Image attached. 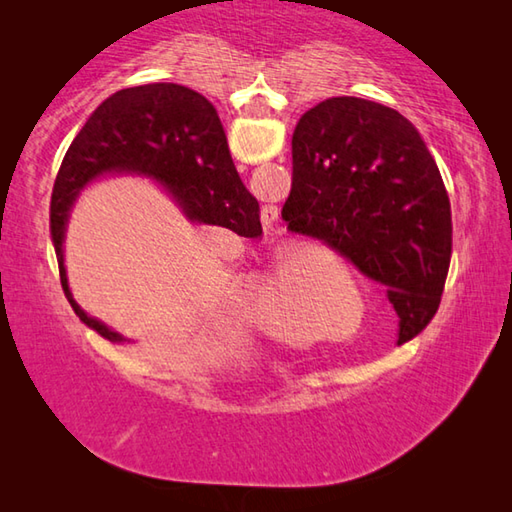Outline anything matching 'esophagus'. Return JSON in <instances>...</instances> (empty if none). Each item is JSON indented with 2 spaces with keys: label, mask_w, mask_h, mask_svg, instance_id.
<instances>
[{
  "label": "esophagus",
  "mask_w": 512,
  "mask_h": 512,
  "mask_svg": "<svg viewBox=\"0 0 512 512\" xmlns=\"http://www.w3.org/2000/svg\"><path fill=\"white\" fill-rule=\"evenodd\" d=\"M273 216H275V214H273Z\"/></svg>",
  "instance_id": "1"
}]
</instances>
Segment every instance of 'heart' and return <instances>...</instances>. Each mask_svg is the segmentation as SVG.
Instances as JSON below:
<instances>
[{"instance_id": "b5f03b06", "label": "heart", "mask_w": 512, "mask_h": 512, "mask_svg": "<svg viewBox=\"0 0 512 512\" xmlns=\"http://www.w3.org/2000/svg\"><path fill=\"white\" fill-rule=\"evenodd\" d=\"M302 273L293 266L291 257H280L264 277L253 284L250 298L257 323L275 336H296V311L300 305L298 284Z\"/></svg>"}]
</instances>
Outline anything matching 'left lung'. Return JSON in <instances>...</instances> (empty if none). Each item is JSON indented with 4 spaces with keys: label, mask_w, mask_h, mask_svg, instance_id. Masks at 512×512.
<instances>
[{
    "label": "left lung",
    "mask_w": 512,
    "mask_h": 512,
    "mask_svg": "<svg viewBox=\"0 0 512 512\" xmlns=\"http://www.w3.org/2000/svg\"><path fill=\"white\" fill-rule=\"evenodd\" d=\"M291 144L282 219L384 289L397 343L411 341L438 311L452 257L449 196L427 144L400 112L357 97L307 110Z\"/></svg>",
    "instance_id": "obj_1"
}]
</instances>
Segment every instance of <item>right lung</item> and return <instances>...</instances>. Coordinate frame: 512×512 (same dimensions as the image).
<instances>
[{"label": "right lung", "instance_id": "1", "mask_svg": "<svg viewBox=\"0 0 512 512\" xmlns=\"http://www.w3.org/2000/svg\"><path fill=\"white\" fill-rule=\"evenodd\" d=\"M103 176L151 178L187 221L232 230L246 239L262 235L257 198L241 183L221 119L203 94L178 83H149L112 94L92 112L67 149L49 216L60 284L69 305L85 325L112 343L128 339L85 314L74 300L63 253L76 198Z\"/></svg>", "mask_w": 512, "mask_h": 512}]
</instances>
